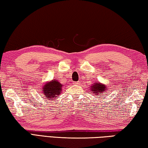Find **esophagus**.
I'll return each instance as SVG.
<instances>
[{"instance_id":"obj_1","label":"esophagus","mask_w":148,"mask_h":148,"mask_svg":"<svg viewBox=\"0 0 148 148\" xmlns=\"http://www.w3.org/2000/svg\"><path fill=\"white\" fill-rule=\"evenodd\" d=\"M73 84H77V85H78V84H79V82H74Z\"/></svg>"}]
</instances>
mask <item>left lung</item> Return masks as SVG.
Listing matches in <instances>:
<instances>
[{
  "mask_svg": "<svg viewBox=\"0 0 148 148\" xmlns=\"http://www.w3.org/2000/svg\"><path fill=\"white\" fill-rule=\"evenodd\" d=\"M107 87H106L103 84L100 83H95L90 87V90H92L95 95L103 94V92H105ZM103 96V95H102Z\"/></svg>",
  "mask_w": 148,
  "mask_h": 148,
  "instance_id": "obj_1",
  "label": "left lung"
}]
</instances>
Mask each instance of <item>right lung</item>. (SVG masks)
Wrapping results in <instances>:
<instances>
[{
    "mask_svg": "<svg viewBox=\"0 0 148 148\" xmlns=\"http://www.w3.org/2000/svg\"><path fill=\"white\" fill-rule=\"evenodd\" d=\"M62 84L56 79L49 81L48 83H45L42 88V92L43 95H44L45 98H47V99H50L55 97H58L59 95L60 94L62 87Z\"/></svg>",
    "mask_w": 148,
    "mask_h": 148,
    "instance_id": "add662e5",
    "label": "right lung"
}]
</instances>
